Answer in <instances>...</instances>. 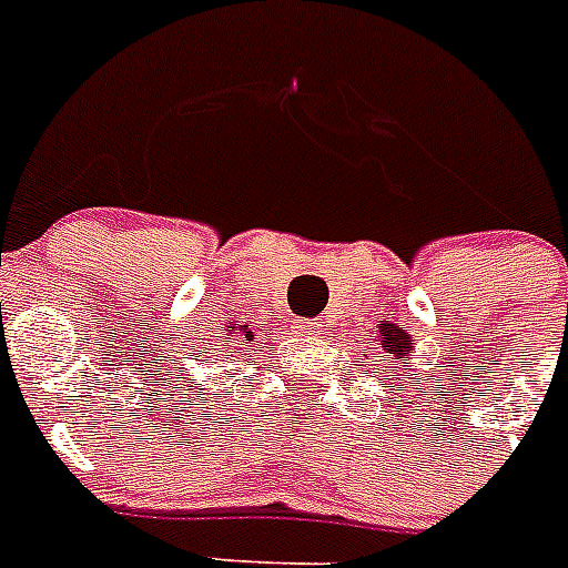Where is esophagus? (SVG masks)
<instances>
[{
    "instance_id": "esophagus-1",
    "label": "esophagus",
    "mask_w": 568,
    "mask_h": 568,
    "mask_svg": "<svg viewBox=\"0 0 568 568\" xmlns=\"http://www.w3.org/2000/svg\"><path fill=\"white\" fill-rule=\"evenodd\" d=\"M300 332H303V335H321V323L306 321L303 326H300Z\"/></svg>"
}]
</instances>
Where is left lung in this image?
<instances>
[{"mask_svg":"<svg viewBox=\"0 0 568 568\" xmlns=\"http://www.w3.org/2000/svg\"><path fill=\"white\" fill-rule=\"evenodd\" d=\"M375 341H378L381 349H384L389 357H393V364L404 361V357H407L409 352H413V335H409L407 328L395 326V323H389V321H381L378 323Z\"/></svg>","mask_w":568,"mask_h":568,"instance_id":"1","label":"left lung"}]
</instances>
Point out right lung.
Instances as JSON below:
<instances>
[{
    "instance_id": "add662e5",
    "label": "right lung",
    "mask_w": 568,
    "mask_h": 568,
    "mask_svg": "<svg viewBox=\"0 0 568 568\" xmlns=\"http://www.w3.org/2000/svg\"><path fill=\"white\" fill-rule=\"evenodd\" d=\"M225 341H233V337H240V335H245V337H254V332H251V328L247 326H240V323H231V326H225Z\"/></svg>"
}]
</instances>
